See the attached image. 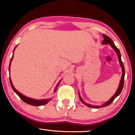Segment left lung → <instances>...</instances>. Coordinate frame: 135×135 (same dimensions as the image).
Returning <instances> with one entry per match:
<instances>
[{
    "label": "left lung",
    "mask_w": 135,
    "mask_h": 135,
    "mask_svg": "<svg viewBox=\"0 0 135 135\" xmlns=\"http://www.w3.org/2000/svg\"><path fill=\"white\" fill-rule=\"evenodd\" d=\"M103 38H104V40H103V42H102V44H109L111 46H112L113 49H114V50H115V51L117 52V56H118L119 61V62H120V66H121V67H122V75L121 79H120V84H119V88H118V89H117V92H116L115 93V94H114V95L113 96V97L111 98L110 99V100H108L107 102H106V103H104V104H103V105H102V106H100H100H93V105L87 104V103H85V102H84L83 100H82L81 97H80V94H79V98H80V101H81L82 103H84V105H87V106H88V107H91V108L104 107H107V106H108V105H110L111 103H112V102L114 100V99H115V98L117 97V96H119V94H120V93H121V91L122 90V88H123V86H124V75H125V69H124V66L123 63H122V60H121V56H120V51H119L118 48H117L115 46V44H114V42L112 41V40L111 39V38H110L109 37H108L107 35H105V34H103Z\"/></svg>",
    "instance_id": "8db88e82"
}]
</instances>
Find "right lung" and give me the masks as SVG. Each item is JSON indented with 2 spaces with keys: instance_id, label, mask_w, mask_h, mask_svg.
<instances>
[{
  "instance_id": "right-lung-1",
  "label": "right lung",
  "mask_w": 135,
  "mask_h": 135,
  "mask_svg": "<svg viewBox=\"0 0 135 135\" xmlns=\"http://www.w3.org/2000/svg\"><path fill=\"white\" fill-rule=\"evenodd\" d=\"M13 56H12L11 59V60H13ZM11 61H10V63H9V67H10V65H11ZM9 81H10V84H11V86L12 88H13V91H15L16 93L18 94V96H19V97L21 99V100H23V102H25V103H28V104L29 105H34V106H41V105H45L46 104V103H47L48 102H49V100H33V99H32V98H28L27 97H25V96H23L21 94V93H20L19 92H18V91L16 90V89H15V87L13 86V84H12V82H11V79H9ZM59 83L57 84L56 87L55 88V91L56 90V88H57V86H58Z\"/></svg>"
}]
</instances>
